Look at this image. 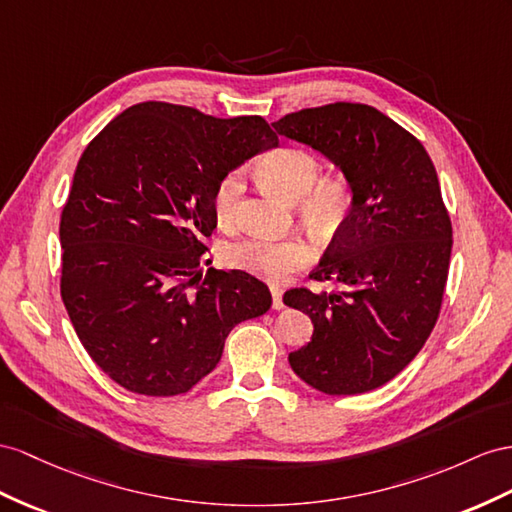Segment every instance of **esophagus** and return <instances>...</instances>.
Segmentation results:
<instances>
[{
  "label": "esophagus",
  "mask_w": 512,
  "mask_h": 512,
  "mask_svg": "<svg viewBox=\"0 0 512 512\" xmlns=\"http://www.w3.org/2000/svg\"><path fill=\"white\" fill-rule=\"evenodd\" d=\"M270 294H272V307L274 309H283V292L279 285H270Z\"/></svg>",
  "instance_id": "1"
}]
</instances>
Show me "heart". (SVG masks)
Returning <instances> with one entry per match:
<instances>
[{
	"instance_id": "obj_1",
	"label": "heart",
	"mask_w": 512,
	"mask_h": 512,
	"mask_svg": "<svg viewBox=\"0 0 512 512\" xmlns=\"http://www.w3.org/2000/svg\"><path fill=\"white\" fill-rule=\"evenodd\" d=\"M257 173L285 199L296 201L300 220L316 235H333L344 227L355 207V186L346 175H322L316 153L303 147H283L257 164ZM244 175L231 170L218 181L214 214L220 227L235 229L242 220ZM225 261L235 268L270 281H283L311 261V246L300 235L251 233L225 246Z\"/></svg>"
}]
</instances>
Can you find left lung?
<instances>
[{
	"mask_svg": "<svg viewBox=\"0 0 512 512\" xmlns=\"http://www.w3.org/2000/svg\"><path fill=\"white\" fill-rule=\"evenodd\" d=\"M272 125L329 157L355 186L350 218L309 274L342 290L283 296L313 322L290 365L329 396L372 391L415 359L441 311L452 222L435 164L413 134L363 103L307 108Z\"/></svg>",
	"mask_w": 512,
	"mask_h": 512,
	"instance_id": "left-lung-1",
	"label": "left lung"
}]
</instances>
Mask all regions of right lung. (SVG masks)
Wrapping results in <instances>:
<instances>
[{"mask_svg": "<svg viewBox=\"0 0 512 512\" xmlns=\"http://www.w3.org/2000/svg\"><path fill=\"white\" fill-rule=\"evenodd\" d=\"M277 144L261 116L164 101L136 103L90 140L60 218V294L114 383L186 393L216 368L233 326L270 309L268 285L248 272L196 268L218 181Z\"/></svg>", "mask_w": 512, "mask_h": 512, "instance_id": "obj_1", "label": "right lung"}]
</instances>
